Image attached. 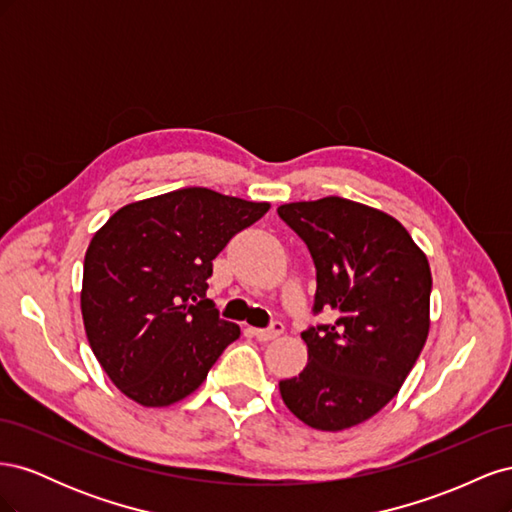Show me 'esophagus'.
<instances>
[{
    "instance_id": "obj_1",
    "label": "esophagus",
    "mask_w": 512,
    "mask_h": 512,
    "mask_svg": "<svg viewBox=\"0 0 512 512\" xmlns=\"http://www.w3.org/2000/svg\"><path fill=\"white\" fill-rule=\"evenodd\" d=\"M254 337L260 339V342H271V339L280 337L284 333V324L282 322H273L269 329H252Z\"/></svg>"
}]
</instances>
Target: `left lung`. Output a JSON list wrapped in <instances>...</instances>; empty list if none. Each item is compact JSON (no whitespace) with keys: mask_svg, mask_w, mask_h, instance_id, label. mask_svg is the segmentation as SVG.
Listing matches in <instances>:
<instances>
[{"mask_svg":"<svg viewBox=\"0 0 512 512\" xmlns=\"http://www.w3.org/2000/svg\"><path fill=\"white\" fill-rule=\"evenodd\" d=\"M277 213L314 258V314H335L301 333L307 365L280 382V393L305 425L342 431L389 404L421 354L429 333V262L389 213L348 198L303 200Z\"/></svg>","mask_w":512,"mask_h":512,"instance_id":"obj_1","label":"left lung"}]
</instances>
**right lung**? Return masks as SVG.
<instances>
[{
	"mask_svg": "<svg viewBox=\"0 0 512 512\" xmlns=\"http://www.w3.org/2000/svg\"><path fill=\"white\" fill-rule=\"evenodd\" d=\"M269 203L183 188L121 207L91 239L81 312L117 389L147 408L194 393L241 329L207 299L213 258Z\"/></svg>",
	"mask_w": 512,
	"mask_h": 512,
	"instance_id": "1",
	"label": "right lung"
}]
</instances>
